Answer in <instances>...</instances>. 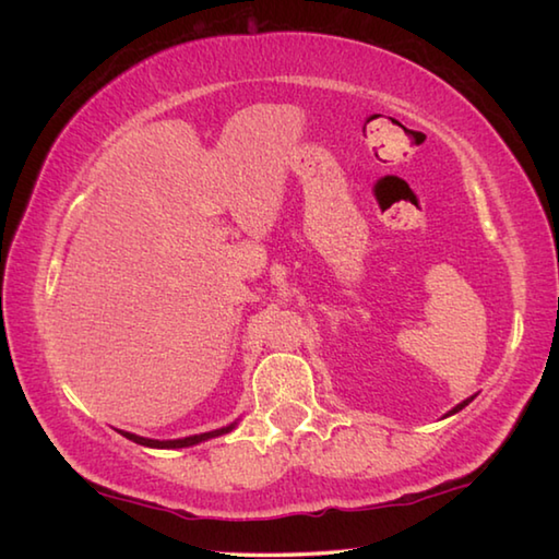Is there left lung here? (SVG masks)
<instances>
[{
	"instance_id": "obj_1",
	"label": "left lung",
	"mask_w": 559,
	"mask_h": 559,
	"mask_svg": "<svg viewBox=\"0 0 559 559\" xmlns=\"http://www.w3.org/2000/svg\"><path fill=\"white\" fill-rule=\"evenodd\" d=\"M473 396H476V394H473ZM473 396H468V400H463L461 404H456V406H453V409L447 414V416H451V414H456V412H461L463 409V406H468L471 402H473Z\"/></svg>"
}]
</instances>
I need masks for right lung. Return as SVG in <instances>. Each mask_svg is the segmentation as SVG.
Listing matches in <instances>:
<instances>
[{
  "label": "right lung",
  "mask_w": 559,
  "mask_h": 559,
  "mask_svg": "<svg viewBox=\"0 0 559 559\" xmlns=\"http://www.w3.org/2000/svg\"><path fill=\"white\" fill-rule=\"evenodd\" d=\"M236 424L239 421H231L229 427H222V429H214V431H204V433H194V437H185V439H167V441H159V439H147V437H138V433H130V431H120L122 437L140 443V447H147V449H187V447H197V443L202 441H210L222 437V433H229L231 429H236Z\"/></svg>",
  "instance_id": "right-lung-1"
}]
</instances>
